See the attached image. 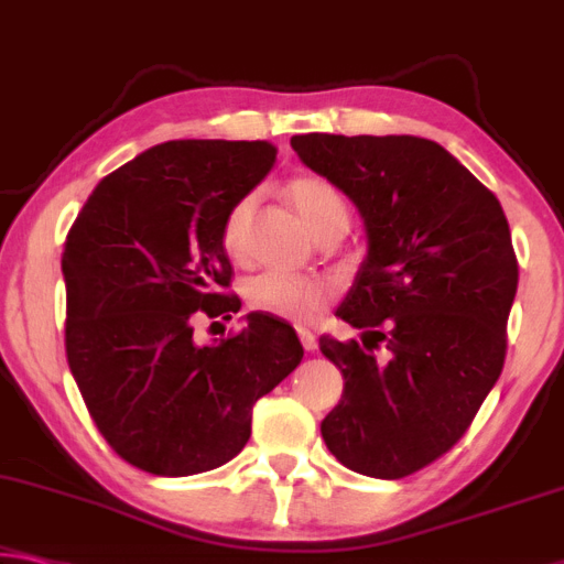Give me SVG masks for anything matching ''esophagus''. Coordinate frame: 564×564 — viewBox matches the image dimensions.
<instances>
[{"instance_id": "esophagus-1", "label": "esophagus", "mask_w": 564, "mask_h": 564, "mask_svg": "<svg viewBox=\"0 0 564 564\" xmlns=\"http://www.w3.org/2000/svg\"><path fill=\"white\" fill-rule=\"evenodd\" d=\"M299 338H301V344H303V348H306V351H316V348H318L316 336L311 334L308 328H299Z\"/></svg>"}]
</instances>
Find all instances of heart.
Segmentation results:
<instances>
[{"mask_svg": "<svg viewBox=\"0 0 564 564\" xmlns=\"http://www.w3.org/2000/svg\"><path fill=\"white\" fill-rule=\"evenodd\" d=\"M285 198L306 223L311 234L324 238L328 234H346L348 205L344 195L324 177L299 175L285 185ZM250 216V200H240L223 223V246L230 256H240L243 236ZM336 285L328 279L299 275L289 271H265L246 285V299L256 311L291 321V324H311L334 299Z\"/></svg>", "mask_w": 564, "mask_h": 564, "instance_id": "heart-1", "label": "heart"}]
</instances>
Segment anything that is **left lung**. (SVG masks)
Returning a JSON list of instances; mask_svg holds the SVG:
<instances>
[{
  "mask_svg": "<svg viewBox=\"0 0 564 564\" xmlns=\"http://www.w3.org/2000/svg\"><path fill=\"white\" fill-rule=\"evenodd\" d=\"M291 148L356 205L366 230L336 311L361 344L318 341L344 373L321 434L359 475H414L462 440L502 373L520 279L505 210L434 140L308 132Z\"/></svg>",
  "mask_w": 564,
  "mask_h": 564,
  "instance_id": "8db88e82",
  "label": "left lung"
}]
</instances>
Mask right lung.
Returning <instances> with one entry per match:
<instances>
[{
	"label": "right lung",
	"mask_w": 564,
	"mask_h": 564,
	"mask_svg": "<svg viewBox=\"0 0 564 564\" xmlns=\"http://www.w3.org/2000/svg\"><path fill=\"white\" fill-rule=\"evenodd\" d=\"M273 163L265 140L163 142L102 177L67 236L69 371L107 444L150 475L234 459L256 401L303 359L296 330L265 314L230 338H193L198 311L240 308L220 293L234 275L223 223Z\"/></svg>",
	"instance_id": "1"
}]
</instances>
